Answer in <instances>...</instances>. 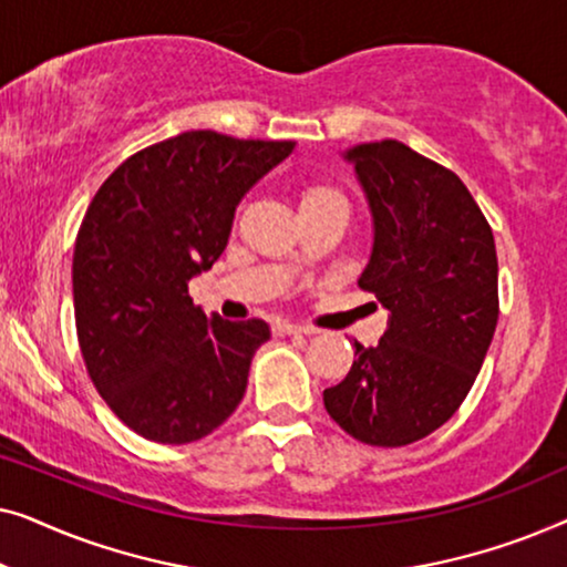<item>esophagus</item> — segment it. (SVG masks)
Here are the masks:
<instances>
[{"label": "esophagus", "instance_id": "esophagus-1", "mask_svg": "<svg viewBox=\"0 0 567 567\" xmlns=\"http://www.w3.org/2000/svg\"><path fill=\"white\" fill-rule=\"evenodd\" d=\"M278 336H315V328H307V324H291V322H278L276 324Z\"/></svg>", "mask_w": 567, "mask_h": 567}]
</instances>
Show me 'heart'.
Wrapping results in <instances>:
<instances>
[{
  "instance_id": "heart-1",
  "label": "heart",
  "mask_w": 567,
  "mask_h": 567,
  "mask_svg": "<svg viewBox=\"0 0 567 567\" xmlns=\"http://www.w3.org/2000/svg\"><path fill=\"white\" fill-rule=\"evenodd\" d=\"M328 198H340L336 190L330 188H322V185H312V188H305L299 196V206H307V204H317V200H328Z\"/></svg>"
}]
</instances>
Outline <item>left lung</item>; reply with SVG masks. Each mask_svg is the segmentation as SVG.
Returning a JSON list of instances; mask_svg holds the SVG:
<instances>
[{
    "label": "left lung",
    "instance_id": "8db88e82",
    "mask_svg": "<svg viewBox=\"0 0 567 567\" xmlns=\"http://www.w3.org/2000/svg\"><path fill=\"white\" fill-rule=\"evenodd\" d=\"M367 196L374 243L359 286L386 312L379 346L355 340L324 410L371 446H405L441 429L475 384L498 324L491 224L452 169L398 138L343 152Z\"/></svg>",
    "mask_w": 567,
    "mask_h": 567
}]
</instances>
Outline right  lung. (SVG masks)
Listing matches in <instances>:
<instances>
[{
	"label": "right lung",
	"mask_w": 567,
	"mask_h": 567,
	"mask_svg": "<svg viewBox=\"0 0 567 567\" xmlns=\"http://www.w3.org/2000/svg\"><path fill=\"white\" fill-rule=\"evenodd\" d=\"M297 142L185 131L128 157L76 235V338L115 415L157 444H190L243 402L262 320L206 317L188 281L229 243L243 198Z\"/></svg>",
	"instance_id": "obj_1"
}]
</instances>
